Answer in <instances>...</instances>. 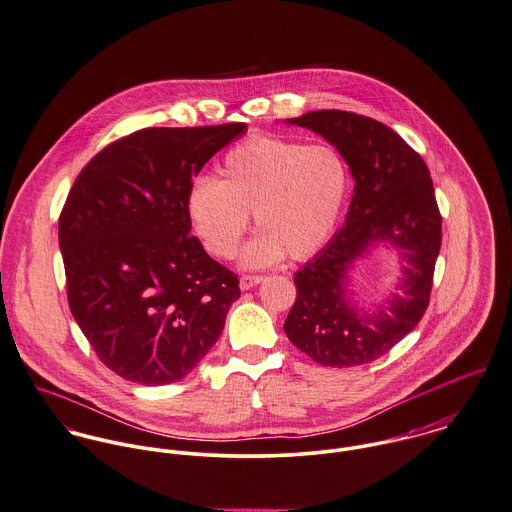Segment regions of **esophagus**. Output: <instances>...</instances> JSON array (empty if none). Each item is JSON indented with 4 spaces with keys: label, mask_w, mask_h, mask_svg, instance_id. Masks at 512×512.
Here are the masks:
<instances>
[{
    "label": "esophagus",
    "mask_w": 512,
    "mask_h": 512,
    "mask_svg": "<svg viewBox=\"0 0 512 512\" xmlns=\"http://www.w3.org/2000/svg\"><path fill=\"white\" fill-rule=\"evenodd\" d=\"M261 281H263V275H243L239 279V286H241V290H249V288H253L255 284H259Z\"/></svg>",
    "instance_id": "1"
}]
</instances>
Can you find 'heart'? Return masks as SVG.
I'll return each mask as SVG.
<instances>
[{
  "mask_svg": "<svg viewBox=\"0 0 512 512\" xmlns=\"http://www.w3.org/2000/svg\"><path fill=\"white\" fill-rule=\"evenodd\" d=\"M220 180L198 176L186 210L208 253L231 259L249 228L261 233L247 245L243 263L265 267L284 257L316 255L340 224L351 174L332 145H304L275 135H255L231 147Z\"/></svg>",
  "mask_w": 512,
  "mask_h": 512,
  "instance_id": "1",
  "label": "heart"
}]
</instances>
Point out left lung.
Segmentation results:
<instances>
[{"label":"left lung","mask_w":512,"mask_h":512,"mask_svg":"<svg viewBox=\"0 0 512 512\" xmlns=\"http://www.w3.org/2000/svg\"><path fill=\"white\" fill-rule=\"evenodd\" d=\"M338 147L355 178L345 224L294 273L296 300L284 332L326 367H355L391 351L422 320L442 245V216L424 159L385 123L343 110L288 119ZM397 244L407 265L403 290L373 315L344 300L346 271L369 244Z\"/></svg>","instance_id":"obj_1"}]
</instances>
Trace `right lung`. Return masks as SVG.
<instances>
[{"instance_id": "1", "label": "right lung", "mask_w": 512, "mask_h": 512, "mask_svg": "<svg viewBox=\"0 0 512 512\" xmlns=\"http://www.w3.org/2000/svg\"><path fill=\"white\" fill-rule=\"evenodd\" d=\"M245 129H139L102 149L68 192L58 218L68 306L100 361L127 381H180L222 336L239 279L190 235L186 194Z\"/></svg>"}]
</instances>
